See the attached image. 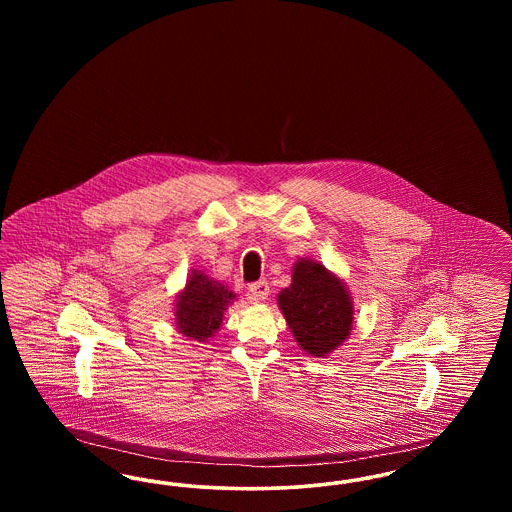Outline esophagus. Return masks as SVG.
I'll return each mask as SVG.
<instances>
[{
	"label": "esophagus",
	"mask_w": 512,
	"mask_h": 512,
	"mask_svg": "<svg viewBox=\"0 0 512 512\" xmlns=\"http://www.w3.org/2000/svg\"><path fill=\"white\" fill-rule=\"evenodd\" d=\"M249 295L253 301H265L270 295V286H268L267 280H257L249 286Z\"/></svg>",
	"instance_id": "1"
}]
</instances>
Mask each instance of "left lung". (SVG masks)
<instances>
[{
	"label": "left lung",
	"instance_id": "left-lung-1",
	"mask_svg": "<svg viewBox=\"0 0 512 512\" xmlns=\"http://www.w3.org/2000/svg\"><path fill=\"white\" fill-rule=\"evenodd\" d=\"M278 305L297 343L313 357H324L349 336L351 299L340 280L320 263L299 261L292 286L280 292Z\"/></svg>",
	"mask_w": 512,
	"mask_h": 512
}]
</instances>
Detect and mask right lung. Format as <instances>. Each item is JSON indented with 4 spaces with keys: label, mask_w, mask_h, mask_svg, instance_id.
<instances>
[{
    "label": "right lung",
    "mask_w": 512,
    "mask_h": 512,
    "mask_svg": "<svg viewBox=\"0 0 512 512\" xmlns=\"http://www.w3.org/2000/svg\"><path fill=\"white\" fill-rule=\"evenodd\" d=\"M234 299V293L209 280L203 272L194 270L186 290L176 301V326L182 334L197 341L211 338L222 322L224 309Z\"/></svg>",
    "instance_id": "1"
}]
</instances>
